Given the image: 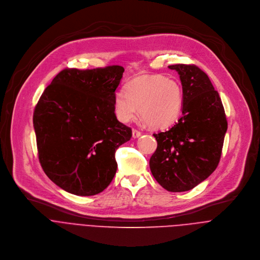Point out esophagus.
I'll return each instance as SVG.
<instances>
[{"instance_id": "esophagus-1", "label": "esophagus", "mask_w": 260, "mask_h": 260, "mask_svg": "<svg viewBox=\"0 0 260 260\" xmlns=\"http://www.w3.org/2000/svg\"><path fill=\"white\" fill-rule=\"evenodd\" d=\"M141 135H142L141 132H139V131H137V129H133V138H134V139H137V138L141 137Z\"/></svg>"}]
</instances>
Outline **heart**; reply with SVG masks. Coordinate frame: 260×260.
Segmentation results:
<instances>
[{
    "label": "heart",
    "instance_id": "1",
    "mask_svg": "<svg viewBox=\"0 0 260 260\" xmlns=\"http://www.w3.org/2000/svg\"><path fill=\"white\" fill-rule=\"evenodd\" d=\"M114 113L123 123L140 112L143 121L155 128L174 124L183 109V90L179 82L161 75L144 76L132 80L126 90L114 94Z\"/></svg>",
    "mask_w": 260,
    "mask_h": 260
}]
</instances>
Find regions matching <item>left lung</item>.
<instances>
[{
	"label": "left lung",
	"mask_w": 260,
	"mask_h": 260,
	"mask_svg": "<svg viewBox=\"0 0 260 260\" xmlns=\"http://www.w3.org/2000/svg\"><path fill=\"white\" fill-rule=\"evenodd\" d=\"M183 90L182 117L169 131L154 134L156 151L149 166L155 180L171 192L188 191L217 168L228 121L219 93L197 66H169Z\"/></svg>",
	"instance_id": "8db88e82"
}]
</instances>
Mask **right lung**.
Masks as SVG:
<instances>
[{
  "label": "right lung",
  "mask_w": 260,
  "mask_h": 260,
  "mask_svg": "<svg viewBox=\"0 0 260 260\" xmlns=\"http://www.w3.org/2000/svg\"><path fill=\"white\" fill-rule=\"evenodd\" d=\"M124 69L63 70L42 93L32 123L41 166L67 192L90 197L113 180L115 152L132 129L114 113V94Z\"/></svg>",
  "instance_id": "right-lung-1"
}]
</instances>
